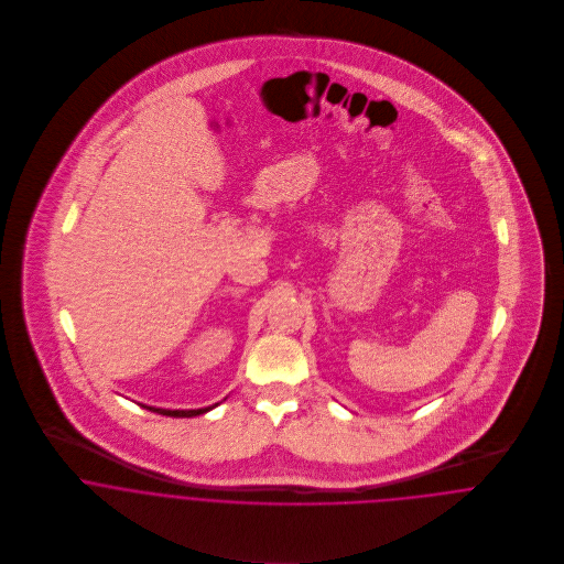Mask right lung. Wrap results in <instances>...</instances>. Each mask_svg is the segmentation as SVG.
I'll list each match as a JSON object with an SVG mask.
<instances>
[{
	"label": "right lung",
	"mask_w": 564,
	"mask_h": 564,
	"mask_svg": "<svg viewBox=\"0 0 564 564\" xmlns=\"http://www.w3.org/2000/svg\"><path fill=\"white\" fill-rule=\"evenodd\" d=\"M148 410H152V412H159V414H166V416H197V414H204V412H208L210 408H197V410H164V408H150V405H145Z\"/></svg>",
	"instance_id": "right-lung-1"
}]
</instances>
